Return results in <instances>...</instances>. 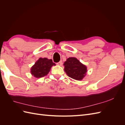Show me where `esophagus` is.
Listing matches in <instances>:
<instances>
[{
	"instance_id": "esophagus-1",
	"label": "esophagus",
	"mask_w": 125,
	"mask_h": 125,
	"mask_svg": "<svg viewBox=\"0 0 125 125\" xmlns=\"http://www.w3.org/2000/svg\"><path fill=\"white\" fill-rule=\"evenodd\" d=\"M57 65L58 66H62V61H60L59 62L57 63Z\"/></svg>"
}]
</instances>
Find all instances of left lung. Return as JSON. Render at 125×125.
<instances>
[{"label": "left lung", "instance_id": "8db88e82", "mask_svg": "<svg viewBox=\"0 0 125 125\" xmlns=\"http://www.w3.org/2000/svg\"><path fill=\"white\" fill-rule=\"evenodd\" d=\"M64 70L68 77L81 81L85 76L87 67L75 57H69L63 63Z\"/></svg>", "mask_w": 125, "mask_h": 125}]
</instances>
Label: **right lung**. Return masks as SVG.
<instances>
[{
	"mask_svg": "<svg viewBox=\"0 0 125 125\" xmlns=\"http://www.w3.org/2000/svg\"><path fill=\"white\" fill-rule=\"evenodd\" d=\"M56 64L52 59L47 58H40L31 68V73L36 78H40L47 75L51 68Z\"/></svg>",
	"mask_w": 125,
	"mask_h": 125,
	"instance_id": "1",
	"label": "right lung"
}]
</instances>
